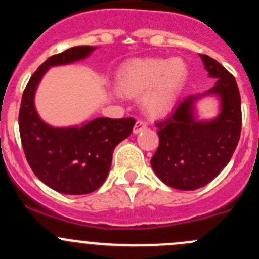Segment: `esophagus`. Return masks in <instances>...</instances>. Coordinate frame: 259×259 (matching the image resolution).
<instances>
[{"label":"esophagus","instance_id":"1","mask_svg":"<svg viewBox=\"0 0 259 259\" xmlns=\"http://www.w3.org/2000/svg\"><path fill=\"white\" fill-rule=\"evenodd\" d=\"M146 122L143 121V120H138L137 122H135L134 125V129H133V132H134V134H139L140 132H143V130L146 129Z\"/></svg>","mask_w":259,"mask_h":259}]
</instances>
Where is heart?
Wrapping results in <instances>:
<instances>
[{
  "mask_svg": "<svg viewBox=\"0 0 259 259\" xmlns=\"http://www.w3.org/2000/svg\"><path fill=\"white\" fill-rule=\"evenodd\" d=\"M187 79L188 66L180 57H149L122 65L116 74L115 86L127 98L143 95L140 104L144 113L160 117L173 110Z\"/></svg>",
  "mask_w": 259,
  "mask_h": 259,
  "instance_id": "obj_1",
  "label": "heart"
}]
</instances>
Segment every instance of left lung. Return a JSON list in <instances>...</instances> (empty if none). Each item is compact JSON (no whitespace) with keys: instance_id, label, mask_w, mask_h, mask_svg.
<instances>
[{"instance_id":"8db88e82","label":"left lung","mask_w":259,"mask_h":259,"mask_svg":"<svg viewBox=\"0 0 259 259\" xmlns=\"http://www.w3.org/2000/svg\"><path fill=\"white\" fill-rule=\"evenodd\" d=\"M208 76L217 79L211 89L187 96L166 120L156 122L159 146L151 168L164 184L179 190H195L211 182L231 160L241 137V95L236 79L218 61L200 55ZM215 96L220 113L202 120L196 103Z\"/></svg>"}]
</instances>
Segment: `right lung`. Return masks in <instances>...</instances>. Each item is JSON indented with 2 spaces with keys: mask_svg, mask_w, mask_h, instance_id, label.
<instances>
[{
  "mask_svg": "<svg viewBox=\"0 0 259 259\" xmlns=\"http://www.w3.org/2000/svg\"><path fill=\"white\" fill-rule=\"evenodd\" d=\"M95 50L75 46L49 57L31 76L21 100L18 126L26 159L41 182L62 194H89L100 188L110 170L115 146L132 134L135 125L132 117H96L56 127L36 110V90L50 67L77 62Z\"/></svg>",
  "mask_w": 259,
  "mask_h": 259,
  "instance_id": "1",
  "label": "right lung"
}]
</instances>
